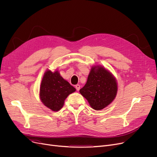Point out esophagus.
Returning <instances> with one entry per match:
<instances>
[{"instance_id": "34e87169", "label": "esophagus", "mask_w": 157, "mask_h": 157, "mask_svg": "<svg viewBox=\"0 0 157 157\" xmlns=\"http://www.w3.org/2000/svg\"><path fill=\"white\" fill-rule=\"evenodd\" d=\"M75 88H76L77 91H79V89H80V85H76L75 86Z\"/></svg>"}]
</instances>
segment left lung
Returning <instances> with one entry per match:
<instances>
[{
    "label": "left lung",
    "mask_w": 157,
    "mask_h": 157,
    "mask_svg": "<svg viewBox=\"0 0 157 157\" xmlns=\"http://www.w3.org/2000/svg\"><path fill=\"white\" fill-rule=\"evenodd\" d=\"M79 92L94 109L101 110L116 97L117 81L111 73L103 67H92L86 83L80 89Z\"/></svg>",
    "instance_id": "obj_1"
}]
</instances>
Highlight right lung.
<instances>
[{
    "mask_svg": "<svg viewBox=\"0 0 157 157\" xmlns=\"http://www.w3.org/2000/svg\"><path fill=\"white\" fill-rule=\"evenodd\" d=\"M76 91L69 82L56 71L45 72L40 88V98L43 103L54 111L60 110L67 96Z\"/></svg>",
    "mask_w": 157,
    "mask_h": 157,
    "instance_id": "right-lung-1",
    "label": "right lung"
}]
</instances>
